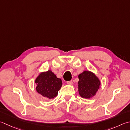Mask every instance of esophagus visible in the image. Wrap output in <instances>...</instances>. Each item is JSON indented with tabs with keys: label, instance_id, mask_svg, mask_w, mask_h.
Here are the masks:
<instances>
[{
	"label": "esophagus",
	"instance_id": "esophagus-1",
	"mask_svg": "<svg viewBox=\"0 0 130 130\" xmlns=\"http://www.w3.org/2000/svg\"><path fill=\"white\" fill-rule=\"evenodd\" d=\"M67 84H68V85H73V82L72 80L68 81V82H67Z\"/></svg>",
	"mask_w": 130,
	"mask_h": 130
}]
</instances>
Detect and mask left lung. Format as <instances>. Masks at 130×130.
Listing matches in <instances>:
<instances>
[{
	"label": "left lung",
	"instance_id": "obj_1",
	"mask_svg": "<svg viewBox=\"0 0 130 130\" xmlns=\"http://www.w3.org/2000/svg\"><path fill=\"white\" fill-rule=\"evenodd\" d=\"M78 91L81 97L90 99L96 95L101 85L100 81L95 74L84 71L78 75Z\"/></svg>",
	"mask_w": 130,
	"mask_h": 130
}]
</instances>
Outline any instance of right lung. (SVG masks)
I'll return each instance as SVG.
<instances>
[{
    "instance_id": "obj_1",
    "label": "right lung",
    "mask_w": 130,
    "mask_h": 130,
    "mask_svg": "<svg viewBox=\"0 0 130 130\" xmlns=\"http://www.w3.org/2000/svg\"><path fill=\"white\" fill-rule=\"evenodd\" d=\"M35 83L37 84V92L48 99H53L57 95L62 84L61 79L57 78L51 70L40 73Z\"/></svg>"
}]
</instances>
